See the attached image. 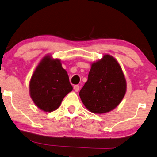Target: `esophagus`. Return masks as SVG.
<instances>
[{
	"instance_id": "esophagus-1",
	"label": "esophagus",
	"mask_w": 157,
	"mask_h": 157,
	"mask_svg": "<svg viewBox=\"0 0 157 157\" xmlns=\"http://www.w3.org/2000/svg\"><path fill=\"white\" fill-rule=\"evenodd\" d=\"M79 90V85H75L74 86V90L75 92H78Z\"/></svg>"
}]
</instances>
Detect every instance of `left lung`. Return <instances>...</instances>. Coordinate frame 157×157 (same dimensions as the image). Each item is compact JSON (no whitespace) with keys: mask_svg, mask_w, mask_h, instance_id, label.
<instances>
[{"mask_svg":"<svg viewBox=\"0 0 157 157\" xmlns=\"http://www.w3.org/2000/svg\"><path fill=\"white\" fill-rule=\"evenodd\" d=\"M127 91V81L117 60L109 54L91 63L87 81L79 92L83 105L92 113L104 114L117 107Z\"/></svg>","mask_w":157,"mask_h":157,"instance_id":"left-lung-1","label":"left lung"}]
</instances>
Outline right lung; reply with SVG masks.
Here are the masks:
<instances>
[{
    "label": "right lung",
    "instance_id": "obj_1",
    "mask_svg": "<svg viewBox=\"0 0 157 157\" xmlns=\"http://www.w3.org/2000/svg\"><path fill=\"white\" fill-rule=\"evenodd\" d=\"M72 90L67 72L62 67L61 61L51 55L43 57L29 83L30 96L37 107L46 112L55 111Z\"/></svg>",
    "mask_w": 157,
    "mask_h": 157
}]
</instances>
